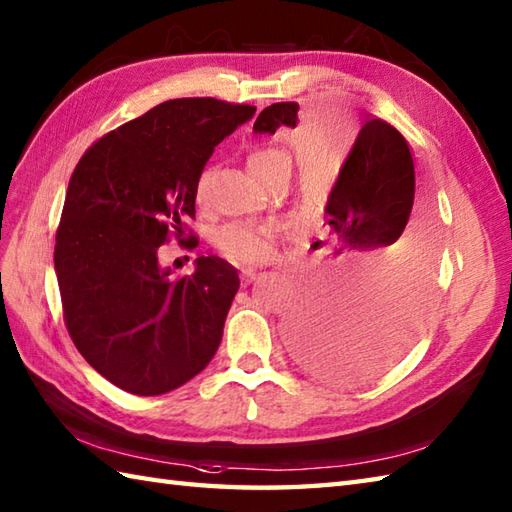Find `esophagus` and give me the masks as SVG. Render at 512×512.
I'll use <instances>...</instances> for the list:
<instances>
[{
	"mask_svg": "<svg viewBox=\"0 0 512 512\" xmlns=\"http://www.w3.org/2000/svg\"><path fill=\"white\" fill-rule=\"evenodd\" d=\"M257 270L255 268H242V281L244 284H250V281H255L257 279Z\"/></svg>",
	"mask_w": 512,
	"mask_h": 512,
	"instance_id": "34e87169",
	"label": "esophagus"
}]
</instances>
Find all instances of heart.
<instances>
[{
	"mask_svg": "<svg viewBox=\"0 0 512 512\" xmlns=\"http://www.w3.org/2000/svg\"><path fill=\"white\" fill-rule=\"evenodd\" d=\"M290 160L284 149L279 147H259L250 151L248 156V169L253 176L262 182L266 173L273 169L277 162ZM206 189H209V171H202L198 180H195V202L202 204L206 198ZM273 242H275V228L270 224H257V222H228L220 226L213 235V244L220 253L239 264H259L273 255Z\"/></svg>",
	"mask_w": 512,
	"mask_h": 512,
	"instance_id": "1",
	"label": "heart"
}]
</instances>
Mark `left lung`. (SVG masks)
I'll use <instances>...</instances> for the list:
<instances>
[{
	"instance_id": "left-lung-1",
	"label": "left lung",
	"mask_w": 512,
	"mask_h": 512,
	"mask_svg": "<svg viewBox=\"0 0 512 512\" xmlns=\"http://www.w3.org/2000/svg\"><path fill=\"white\" fill-rule=\"evenodd\" d=\"M297 112V103H273L253 129L297 127ZM413 195L407 140L380 118L365 121L321 213L323 284L299 303L286 328L292 352L314 374L363 383L409 350L420 319L416 303L394 297L389 286L405 255L400 235Z\"/></svg>"
}]
</instances>
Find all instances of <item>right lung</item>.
<instances>
[{"instance_id":"add662e5","label":"right lung","mask_w":512,"mask_h":512,"mask_svg":"<svg viewBox=\"0 0 512 512\" xmlns=\"http://www.w3.org/2000/svg\"><path fill=\"white\" fill-rule=\"evenodd\" d=\"M253 114L211 96L165 101L96 140L72 173L54 244L63 319L85 361L129 394L178 389L220 347L237 270L209 255L173 281L158 248L184 235L206 160Z\"/></svg>"}]
</instances>
